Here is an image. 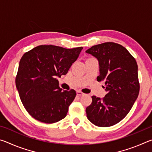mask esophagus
Returning <instances> with one entry per match:
<instances>
[{
	"label": "esophagus",
	"instance_id": "obj_1",
	"mask_svg": "<svg viewBox=\"0 0 152 152\" xmlns=\"http://www.w3.org/2000/svg\"><path fill=\"white\" fill-rule=\"evenodd\" d=\"M76 94L78 95V96H82V95L84 94V93H83V92H82L81 91H76Z\"/></svg>",
	"mask_w": 152,
	"mask_h": 152
}]
</instances>
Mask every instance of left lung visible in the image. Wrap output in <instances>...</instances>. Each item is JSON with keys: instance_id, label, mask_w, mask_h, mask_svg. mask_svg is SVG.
Here are the masks:
<instances>
[{"instance_id": "left-lung-1", "label": "left lung", "mask_w": 152, "mask_h": 152, "mask_svg": "<svg viewBox=\"0 0 152 152\" xmlns=\"http://www.w3.org/2000/svg\"><path fill=\"white\" fill-rule=\"evenodd\" d=\"M86 53L99 61L97 80L105 82L107 92L102 99L92 96V103L86 109L87 118L98 127H110L124 119L137 99V64L127 49L113 42L94 45Z\"/></svg>"}]
</instances>
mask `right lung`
Instances as JSON below:
<instances>
[{
	"instance_id": "1",
	"label": "right lung",
	"mask_w": 152,
	"mask_h": 152,
	"mask_svg": "<svg viewBox=\"0 0 152 152\" xmlns=\"http://www.w3.org/2000/svg\"><path fill=\"white\" fill-rule=\"evenodd\" d=\"M82 49L39 45L22 56L15 84L23 104L34 119L53 123L66 117L76 92L62 91L56 77L68 73Z\"/></svg>"
}]
</instances>
